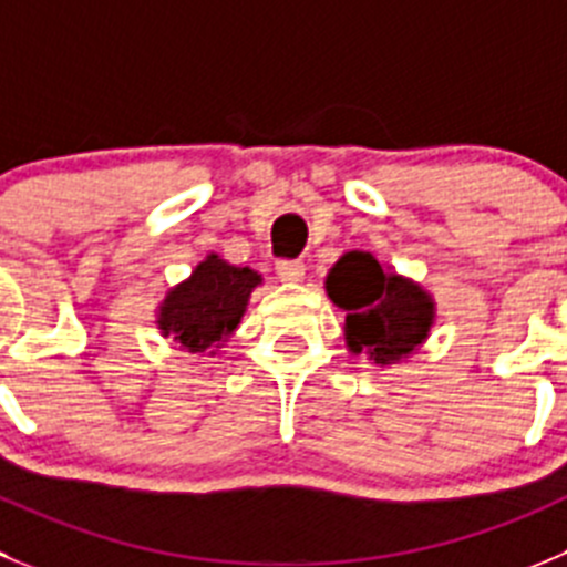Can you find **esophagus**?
Segmentation results:
<instances>
[{"label":"esophagus","instance_id":"obj_1","mask_svg":"<svg viewBox=\"0 0 567 567\" xmlns=\"http://www.w3.org/2000/svg\"><path fill=\"white\" fill-rule=\"evenodd\" d=\"M277 277L282 279V282H301V279H305V262H301V259H279Z\"/></svg>","mask_w":567,"mask_h":567}]
</instances>
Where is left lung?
I'll list each match as a JSON object with an SVG mask.
<instances>
[{
	"label": "left lung",
	"instance_id": "left-lung-1",
	"mask_svg": "<svg viewBox=\"0 0 567 567\" xmlns=\"http://www.w3.org/2000/svg\"><path fill=\"white\" fill-rule=\"evenodd\" d=\"M327 296L347 310L349 352L389 367L414 355L431 332L436 305L431 293L400 274H385L367 251H347L327 274Z\"/></svg>",
	"mask_w": 567,
	"mask_h": 567
}]
</instances>
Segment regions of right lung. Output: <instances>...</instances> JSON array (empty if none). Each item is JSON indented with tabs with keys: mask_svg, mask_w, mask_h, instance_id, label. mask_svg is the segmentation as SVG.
Listing matches in <instances>:
<instances>
[{
	"mask_svg": "<svg viewBox=\"0 0 567 567\" xmlns=\"http://www.w3.org/2000/svg\"><path fill=\"white\" fill-rule=\"evenodd\" d=\"M259 282L262 277L251 268L229 266L218 254H206L189 279L171 288L158 305V330L164 338L173 336V341L193 355H215L237 330L248 296Z\"/></svg>",
	"mask_w": 567,
	"mask_h": 567,
	"instance_id": "right-lung-1",
	"label": "right lung"
}]
</instances>
